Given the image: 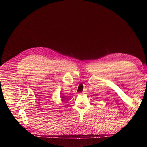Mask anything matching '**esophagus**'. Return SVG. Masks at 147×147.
<instances>
[{
	"label": "esophagus",
	"instance_id": "esophagus-1",
	"mask_svg": "<svg viewBox=\"0 0 147 147\" xmlns=\"http://www.w3.org/2000/svg\"><path fill=\"white\" fill-rule=\"evenodd\" d=\"M84 93H86V92H84V91H83V94H84Z\"/></svg>",
	"mask_w": 147,
	"mask_h": 147
}]
</instances>
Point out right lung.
<instances>
[{"label":"right lung","instance_id":"add662e5","mask_svg":"<svg viewBox=\"0 0 147 147\" xmlns=\"http://www.w3.org/2000/svg\"><path fill=\"white\" fill-rule=\"evenodd\" d=\"M61 98L62 101H65V99H66L67 98H65V96H61Z\"/></svg>","mask_w":147,"mask_h":147}]
</instances>
